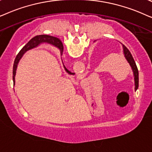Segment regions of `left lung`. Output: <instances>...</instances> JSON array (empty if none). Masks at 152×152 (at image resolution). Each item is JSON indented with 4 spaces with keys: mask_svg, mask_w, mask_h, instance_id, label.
<instances>
[{
    "mask_svg": "<svg viewBox=\"0 0 152 152\" xmlns=\"http://www.w3.org/2000/svg\"><path fill=\"white\" fill-rule=\"evenodd\" d=\"M95 42V41H94ZM61 43V42H60ZM123 47V53H124V56L127 62H129V64H130L131 69L133 71V76H134V82H135V90H136L138 88V82H139V78H138V70H137L136 64H135V60L133 59L132 55L129 51L128 48H127L126 46L122 44Z\"/></svg>",
    "mask_w": 152,
    "mask_h": 152,
    "instance_id": "1",
    "label": "left lung"
}]
</instances>
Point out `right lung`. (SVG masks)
<instances>
[{"label":"right lung","mask_w":152,"mask_h":152,"mask_svg":"<svg viewBox=\"0 0 152 152\" xmlns=\"http://www.w3.org/2000/svg\"><path fill=\"white\" fill-rule=\"evenodd\" d=\"M61 42L60 40L57 37H53V36L50 35H37L33 38H32L30 40L29 42H28L27 44H26L25 46H23V48L20 50L17 57L15 58V62H14V66H13V83H14V86L15 85V75H16V71H17V68L18 66V64L22 58V56H23V54L27 51V50L32 49V48L37 47V46H39L40 44L42 43H48L51 44L53 46H55L56 47H58L60 50V54H62V52H63V45L61 44L62 43H60ZM63 63V62H62ZM64 68L66 72L68 73L70 75H74L75 73H72L70 71H69L67 69H66L65 66H64L63 64Z\"/></svg>","instance_id":"obj_1"}]
</instances>
